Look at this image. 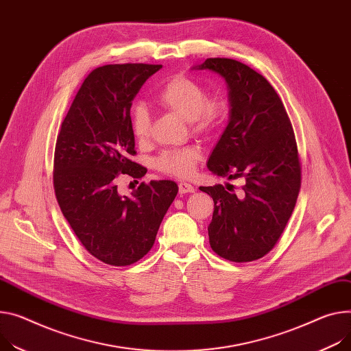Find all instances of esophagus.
Segmentation results:
<instances>
[{
	"label": "esophagus",
	"mask_w": 351,
	"mask_h": 351,
	"mask_svg": "<svg viewBox=\"0 0 351 351\" xmlns=\"http://www.w3.org/2000/svg\"><path fill=\"white\" fill-rule=\"evenodd\" d=\"M178 191H180V194H188V193H194L195 188L188 182H180L178 184Z\"/></svg>",
	"instance_id": "34e87169"
}]
</instances>
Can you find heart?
I'll return each instance as SVG.
<instances>
[{"label":"heart","mask_w":351,"mask_h":351,"mask_svg":"<svg viewBox=\"0 0 351 351\" xmlns=\"http://www.w3.org/2000/svg\"><path fill=\"white\" fill-rule=\"evenodd\" d=\"M154 101L190 122L195 133L205 136L217 132L223 125L229 112V104L223 97H206L205 88L198 82L182 74L170 77L156 93ZM130 129L139 142H145L149 138L150 114L143 105L133 108ZM201 157V150L194 146L166 150L157 157L156 167L166 174L184 178L194 173Z\"/></svg>","instance_id":"1"}]
</instances>
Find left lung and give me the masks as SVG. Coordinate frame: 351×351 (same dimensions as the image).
<instances>
[{"label":"left lung","instance_id":"obj_1","mask_svg":"<svg viewBox=\"0 0 351 351\" xmlns=\"http://www.w3.org/2000/svg\"><path fill=\"white\" fill-rule=\"evenodd\" d=\"M193 69L225 78L229 123L212 150L208 169L228 180L241 178L236 195L218 184L199 186L213 199L209 243L218 256L246 263L261 258L281 237L301 188V163L291 121L273 86L233 59H206Z\"/></svg>","mask_w":351,"mask_h":351}]
</instances>
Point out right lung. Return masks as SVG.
Returning a JSON list of instances; mask_svg holds the SVG:
<instances>
[{"mask_svg":"<svg viewBox=\"0 0 351 351\" xmlns=\"http://www.w3.org/2000/svg\"><path fill=\"white\" fill-rule=\"evenodd\" d=\"M161 64H108L93 70L62 123L53 185L64 218L90 254L110 265H129L153 247L174 201V181L142 182L130 197L118 191L121 174L142 178L134 152L130 106Z\"/></svg>","mask_w":351,"mask_h":351,"instance_id":"right-lung-1","label":"right lung"}]
</instances>
